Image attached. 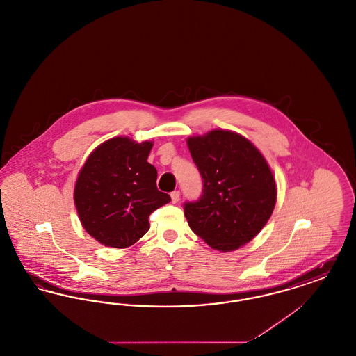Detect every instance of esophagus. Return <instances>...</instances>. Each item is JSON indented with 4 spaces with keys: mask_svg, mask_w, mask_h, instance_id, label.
I'll list each match as a JSON object with an SVG mask.
<instances>
[{
    "mask_svg": "<svg viewBox=\"0 0 356 356\" xmlns=\"http://www.w3.org/2000/svg\"><path fill=\"white\" fill-rule=\"evenodd\" d=\"M170 199H172V203L176 204L180 200V191H173L170 193Z\"/></svg>",
    "mask_w": 356,
    "mask_h": 356,
    "instance_id": "34e87169",
    "label": "esophagus"
}]
</instances>
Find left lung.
Returning <instances> with one entry per match:
<instances>
[{"mask_svg": "<svg viewBox=\"0 0 356 356\" xmlns=\"http://www.w3.org/2000/svg\"><path fill=\"white\" fill-rule=\"evenodd\" d=\"M203 179L199 200L184 203L189 228L215 250L234 251L251 241L271 218L276 184L251 141L216 129L188 138Z\"/></svg>", "mask_w": 356, "mask_h": 356, "instance_id": "obj_1", "label": "left lung"}]
</instances>
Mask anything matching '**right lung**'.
I'll return each instance as SVG.
<instances>
[{"mask_svg": "<svg viewBox=\"0 0 356 356\" xmlns=\"http://www.w3.org/2000/svg\"><path fill=\"white\" fill-rule=\"evenodd\" d=\"M151 141L115 137L85 161L74 186V204L85 231L106 247L125 248L149 229L148 218L168 193L156 186L157 170L147 159Z\"/></svg>", "mask_w": 356, "mask_h": 356, "instance_id": "1", "label": "right lung"}]
</instances>
